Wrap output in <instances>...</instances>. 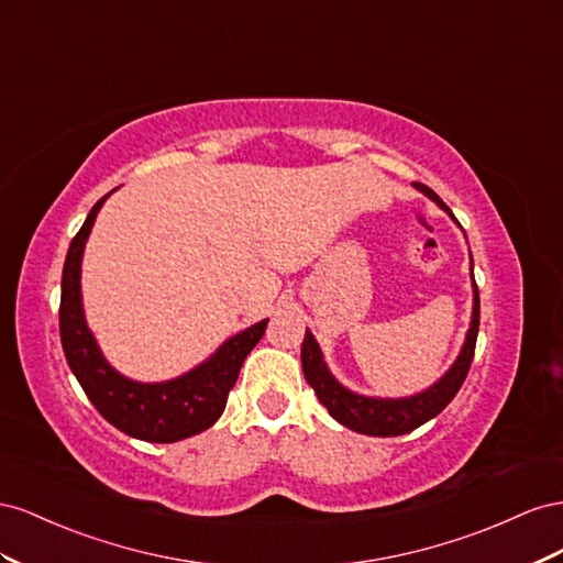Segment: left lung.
<instances>
[{
  "mask_svg": "<svg viewBox=\"0 0 563 563\" xmlns=\"http://www.w3.org/2000/svg\"><path fill=\"white\" fill-rule=\"evenodd\" d=\"M415 188L422 190L427 198H431L441 207V210H445L453 217V212L448 210V205L431 188L422 184H415ZM472 287H474L472 323H470L467 336H464L457 361L437 384H431V387L424 389L422 394H415L408 398H373V396L353 394L346 387H342V384L336 382L328 371V365L323 361V351H320L316 336L307 330L301 344V367H303V377H307V382L313 387L320 404L328 408V412L336 422L358 433H367V437H400V433H408L420 424L429 422L431 417H437L460 391L474 358L478 313H481L474 271H472Z\"/></svg>",
  "mask_w": 563,
  "mask_h": 563,
  "instance_id": "obj_1",
  "label": "left lung"
}]
</instances>
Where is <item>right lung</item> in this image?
<instances>
[{
	"label": "right lung",
	"mask_w": 563,
	"mask_h": 563,
	"mask_svg": "<svg viewBox=\"0 0 563 563\" xmlns=\"http://www.w3.org/2000/svg\"><path fill=\"white\" fill-rule=\"evenodd\" d=\"M110 196V192H108ZM91 207L82 229L73 238L60 280V344L73 375L87 398L106 420L134 439L148 443H174L210 429L227 408L229 391L238 379L247 353L264 336L268 320L233 334L210 358L186 375L169 382H134L120 375L96 344L82 309V254L96 214L108 200Z\"/></svg>",
	"instance_id": "right-lung-1"
}]
</instances>
